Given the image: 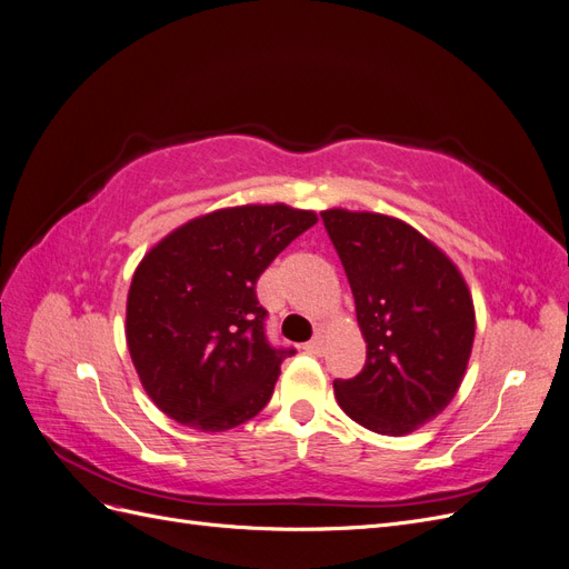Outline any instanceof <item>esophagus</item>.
I'll list each match as a JSON object with an SVG mask.
<instances>
[{
	"mask_svg": "<svg viewBox=\"0 0 569 569\" xmlns=\"http://www.w3.org/2000/svg\"><path fill=\"white\" fill-rule=\"evenodd\" d=\"M308 353H316V356H320L322 351H325V343H322V337H313L311 341H306V347H303Z\"/></svg>",
	"mask_w": 569,
	"mask_h": 569,
	"instance_id": "34e87169",
	"label": "esophagus"
}]
</instances>
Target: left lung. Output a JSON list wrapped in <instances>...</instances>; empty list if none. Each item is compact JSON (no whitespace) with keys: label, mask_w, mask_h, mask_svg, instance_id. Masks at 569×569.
<instances>
[{"label":"left lung","mask_w":569,"mask_h":569,"mask_svg":"<svg viewBox=\"0 0 569 569\" xmlns=\"http://www.w3.org/2000/svg\"><path fill=\"white\" fill-rule=\"evenodd\" d=\"M347 272L366 366L335 380L351 420L401 437L451 403L475 341L472 297L458 268L416 228L380 213L322 211Z\"/></svg>","instance_id":"1"}]
</instances>
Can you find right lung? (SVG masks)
Returning <instances> with one entry per match:
<instances>
[{"instance_id":"add662e5","label":"right lung","mask_w":569,"mask_h":569,"mask_svg":"<svg viewBox=\"0 0 569 569\" xmlns=\"http://www.w3.org/2000/svg\"><path fill=\"white\" fill-rule=\"evenodd\" d=\"M313 211L237 206L189 220L137 266L126 337L144 391L168 418L201 432H226L270 401L282 360L256 282Z\"/></svg>"}]
</instances>
